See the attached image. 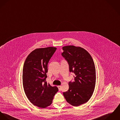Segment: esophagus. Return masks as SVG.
I'll use <instances>...</instances> for the list:
<instances>
[{
  "instance_id": "esophagus-1",
  "label": "esophagus",
  "mask_w": 120,
  "mask_h": 120,
  "mask_svg": "<svg viewBox=\"0 0 120 120\" xmlns=\"http://www.w3.org/2000/svg\"><path fill=\"white\" fill-rule=\"evenodd\" d=\"M61 87H62V86H57V87H58V89H59V91H60V90H61Z\"/></svg>"
}]
</instances>
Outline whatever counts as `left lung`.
Returning a JSON list of instances; mask_svg holds the SVG:
<instances>
[{"label": "left lung", "mask_w": 120, "mask_h": 120, "mask_svg": "<svg viewBox=\"0 0 120 120\" xmlns=\"http://www.w3.org/2000/svg\"><path fill=\"white\" fill-rule=\"evenodd\" d=\"M62 55L68 62L74 81L68 83L69 89L63 93L67 102L74 106L86 103L91 98L96 85V68L93 59L85 49L74 45L62 47Z\"/></svg>", "instance_id": "left-lung-1"}]
</instances>
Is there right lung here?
<instances>
[{
  "mask_svg": "<svg viewBox=\"0 0 120 120\" xmlns=\"http://www.w3.org/2000/svg\"><path fill=\"white\" fill-rule=\"evenodd\" d=\"M56 47L37 48L27 56L22 70V84L27 98L34 105L40 108L50 106L58 91L46 82L47 65Z\"/></svg>",
  "mask_w": 120,
  "mask_h": 120,
  "instance_id": "add662e5",
  "label": "right lung"
}]
</instances>
